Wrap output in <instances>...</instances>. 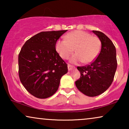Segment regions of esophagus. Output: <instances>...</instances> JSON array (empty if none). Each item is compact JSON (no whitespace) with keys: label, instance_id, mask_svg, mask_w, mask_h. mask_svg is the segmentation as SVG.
<instances>
[{"label":"esophagus","instance_id":"1","mask_svg":"<svg viewBox=\"0 0 129 129\" xmlns=\"http://www.w3.org/2000/svg\"><path fill=\"white\" fill-rule=\"evenodd\" d=\"M68 70H71L72 69H73L75 68V67L74 66H72V65L70 64H68Z\"/></svg>","mask_w":129,"mask_h":129}]
</instances>
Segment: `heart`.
<instances>
[{"instance_id": "obj_1", "label": "heart", "mask_w": 129, "mask_h": 129, "mask_svg": "<svg viewBox=\"0 0 129 129\" xmlns=\"http://www.w3.org/2000/svg\"><path fill=\"white\" fill-rule=\"evenodd\" d=\"M64 38L65 40H57L56 45V50L63 59H68L75 49L76 53L70 59L73 63H90L99 54L101 42L97 36L84 31L76 30L66 35Z\"/></svg>"}]
</instances>
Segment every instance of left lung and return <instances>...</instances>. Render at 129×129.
Instances as JSON below:
<instances>
[{
  "mask_svg": "<svg viewBox=\"0 0 129 129\" xmlns=\"http://www.w3.org/2000/svg\"><path fill=\"white\" fill-rule=\"evenodd\" d=\"M93 32L101 41V50L90 64L77 67L80 77L75 82L77 89L89 97L98 96L110 87L117 65L116 48L113 42L101 31L93 30Z\"/></svg>",
  "mask_w": 129,
  "mask_h": 129,
  "instance_id": "obj_1",
  "label": "left lung"
}]
</instances>
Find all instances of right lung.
Masks as SVG:
<instances>
[{
  "label": "right lung",
  "instance_id": "right-lung-1",
  "mask_svg": "<svg viewBox=\"0 0 129 129\" xmlns=\"http://www.w3.org/2000/svg\"><path fill=\"white\" fill-rule=\"evenodd\" d=\"M66 30L42 31L25 42L18 56L19 76L33 96L46 99L57 90L68 64L56 50L57 40Z\"/></svg>",
  "mask_w": 129,
  "mask_h": 129
}]
</instances>
